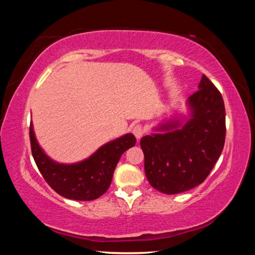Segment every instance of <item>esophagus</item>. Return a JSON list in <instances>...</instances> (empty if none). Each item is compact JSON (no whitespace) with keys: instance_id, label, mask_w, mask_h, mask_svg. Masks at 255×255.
<instances>
[{"instance_id":"obj_1","label":"esophagus","mask_w":255,"mask_h":255,"mask_svg":"<svg viewBox=\"0 0 255 255\" xmlns=\"http://www.w3.org/2000/svg\"><path fill=\"white\" fill-rule=\"evenodd\" d=\"M132 133H133V135H135V137L137 138V139H139V138L145 133V129L143 128V126H141V125H137V126H135V127L132 128Z\"/></svg>"}]
</instances>
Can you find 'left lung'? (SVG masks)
Returning a JSON list of instances; mask_svg holds the SVG:
<instances>
[{
  "mask_svg": "<svg viewBox=\"0 0 255 255\" xmlns=\"http://www.w3.org/2000/svg\"><path fill=\"white\" fill-rule=\"evenodd\" d=\"M188 120H171L140 139L145 174L154 189L175 195L204 182L225 144V106L221 92L206 75L188 99Z\"/></svg>",
  "mask_w": 255,
  "mask_h": 255,
  "instance_id": "left-lung-1",
  "label": "left lung"
}]
</instances>
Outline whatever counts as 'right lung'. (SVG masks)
I'll return each instance as SVG.
<instances>
[{
  "label": "right lung",
  "instance_id": "add662e5",
  "mask_svg": "<svg viewBox=\"0 0 255 255\" xmlns=\"http://www.w3.org/2000/svg\"><path fill=\"white\" fill-rule=\"evenodd\" d=\"M30 144L34 162L50 188L64 198L90 201L101 197L110 187L120 156L136 144L132 133H126L101 146L89 158L75 164H60L44 153L30 124Z\"/></svg>",
  "mask_w": 255,
  "mask_h": 255
}]
</instances>
